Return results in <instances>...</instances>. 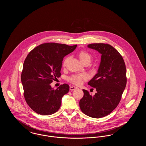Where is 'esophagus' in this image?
Instances as JSON below:
<instances>
[{
	"mask_svg": "<svg viewBox=\"0 0 146 146\" xmlns=\"http://www.w3.org/2000/svg\"><path fill=\"white\" fill-rule=\"evenodd\" d=\"M76 89H77V88L76 87V86H70V90H76Z\"/></svg>",
	"mask_w": 146,
	"mask_h": 146,
	"instance_id": "esophagus-1",
	"label": "esophagus"
}]
</instances>
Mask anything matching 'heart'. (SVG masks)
Here are the masks:
<instances>
[{
	"label": "heart",
	"instance_id": "obj_1",
	"mask_svg": "<svg viewBox=\"0 0 146 146\" xmlns=\"http://www.w3.org/2000/svg\"><path fill=\"white\" fill-rule=\"evenodd\" d=\"M78 57L80 60L83 63H90L91 60V55L86 51H81L78 53ZM70 60V57H67L64 58L63 62V67H66L67 64ZM88 76L85 74H75L72 75V76L68 78V81L76 85H81L83 82L86 80Z\"/></svg>",
	"mask_w": 146,
	"mask_h": 146
}]
</instances>
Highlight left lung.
I'll list each match as a JSON object with an SVG mask.
<instances>
[{
  "instance_id": "8db88e82",
  "label": "left lung",
  "mask_w": 146,
  "mask_h": 146,
  "mask_svg": "<svg viewBox=\"0 0 146 146\" xmlns=\"http://www.w3.org/2000/svg\"><path fill=\"white\" fill-rule=\"evenodd\" d=\"M88 46L102 55L98 73L88 83L97 92L92 96L83 89L79 106L88 116L102 118L110 114L121 100L127 82L126 66L122 56L111 45L94 43Z\"/></svg>"
}]
</instances>
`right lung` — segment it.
Masks as SVG:
<instances>
[{"label": "right lung", "instance_id": "right-lung-1", "mask_svg": "<svg viewBox=\"0 0 146 146\" xmlns=\"http://www.w3.org/2000/svg\"><path fill=\"white\" fill-rule=\"evenodd\" d=\"M77 45L46 42L37 46L27 56L21 73L23 95L29 107L40 115H51L61 105L63 96L68 92L67 84L54 89L50 84L61 76L65 56L73 52Z\"/></svg>", "mask_w": 146, "mask_h": 146}]
</instances>
